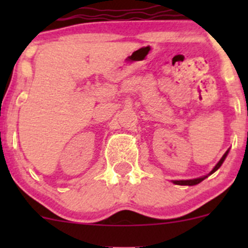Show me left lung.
Listing matches in <instances>:
<instances>
[{
  "mask_svg": "<svg viewBox=\"0 0 248 248\" xmlns=\"http://www.w3.org/2000/svg\"><path fill=\"white\" fill-rule=\"evenodd\" d=\"M228 152H229V150H228V151L226 152V154L223 155V157H222V158L219 159V162H218V163H217L216 166H215V168L212 169L211 171H210V174H209V175L214 174V172L216 171L217 169H218L219 167L222 166V163H223V162H224V159H226V157H227V155H228ZM209 175H206V176H202V177H198V179H192V180H175V181H172V182H174L175 185H181V186H194V185H198L199 182H202V180H204V179H206V177L209 176Z\"/></svg>",
  "mask_w": 248,
  "mask_h": 248,
  "instance_id": "1",
  "label": "left lung"
}]
</instances>
